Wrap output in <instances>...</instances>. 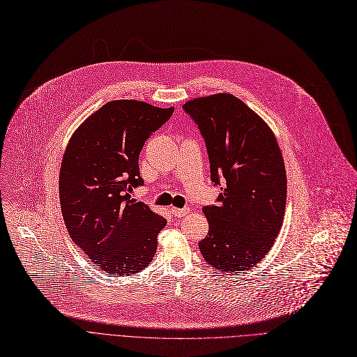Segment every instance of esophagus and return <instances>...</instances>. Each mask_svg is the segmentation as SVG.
<instances>
[{
  "label": "esophagus",
  "instance_id": "1",
  "mask_svg": "<svg viewBox=\"0 0 357 357\" xmlns=\"http://www.w3.org/2000/svg\"><path fill=\"white\" fill-rule=\"evenodd\" d=\"M171 213L175 218H181V217H185L186 214L190 213V208H172Z\"/></svg>",
  "mask_w": 357,
  "mask_h": 357
}]
</instances>
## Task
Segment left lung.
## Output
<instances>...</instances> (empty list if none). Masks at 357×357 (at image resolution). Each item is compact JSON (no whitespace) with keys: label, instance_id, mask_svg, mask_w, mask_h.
Returning a JSON list of instances; mask_svg holds the SVG:
<instances>
[{"label":"left lung","instance_id":"1","mask_svg":"<svg viewBox=\"0 0 357 357\" xmlns=\"http://www.w3.org/2000/svg\"><path fill=\"white\" fill-rule=\"evenodd\" d=\"M183 111L207 147L218 205L202 208L210 230L198 246L208 265L240 272L253 268L282 227L287 174L278 142L256 112L231 93L195 98Z\"/></svg>","mask_w":357,"mask_h":357}]
</instances>
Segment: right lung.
Listing matches in <instances>:
<instances>
[{"label": "right lung", "instance_id": "obj_1", "mask_svg": "<svg viewBox=\"0 0 357 357\" xmlns=\"http://www.w3.org/2000/svg\"><path fill=\"white\" fill-rule=\"evenodd\" d=\"M175 108L109 101L75 131L65 150L59 197L70 238L109 275H135L152 261L166 220L131 199L144 182L139 155Z\"/></svg>", "mask_w": 357, "mask_h": 357}]
</instances>
